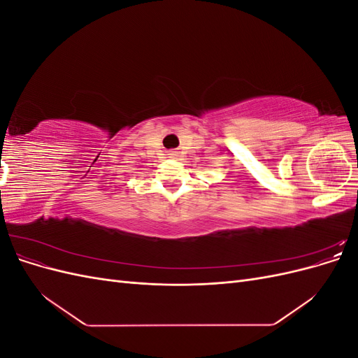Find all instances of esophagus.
Listing matches in <instances>:
<instances>
[{
    "label": "esophagus",
    "instance_id": "esophagus-1",
    "mask_svg": "<svg viewBox=\"0 0 358 358\" xmlns=\"http://www.w3.org/2000/svg\"><path fill=\"white\" fill-rule=\"evenodd\" d=\"M170 158H178V152H176V150H170V152L167 154Z\"/></svg>",
    "mask_w": 358,
    "mask_h": 358
}]
</instances>
